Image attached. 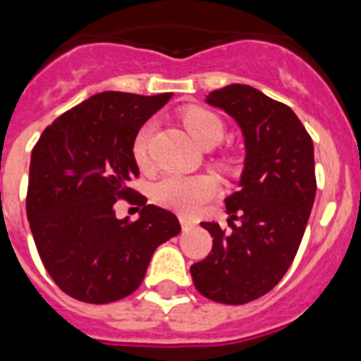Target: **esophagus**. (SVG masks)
I'll return each mask as SVG.
<instances>
[{"label":"esophagus","mask_w":361,"mask_h":361,"mask_svg":"<svg viewBox=\"0 0 361 361\" xmlns=\"http://www.w3.org/2000/svg\"><path fill=\"white\" fill-rule=\"evenodd\" d=\"M180 223H181V228H183V231H191V228H195V225H197L195 221L187 219V217H180Z\"/></svg>","instance_id":"esophagus-1"}]
</instances>
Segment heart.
Listing matches in <instances>:
<instances>
[{
    "label": "heart",
    "mask_w": 361,
    "mask_h": 361,
    "mask_svg": "<svg viewBox=\"0 0 361 361\" xmlns=\"http://www.w3.org/2000/svg\"><path fill=\"white\" fill-rule=\"evenodd\" d=\"M183 123L192 138L206 147L219 144L225 136V125L212 110L191 106L183 112ZM153 135V121H146L136 130L130 142V155L142 172L153 169L149 155V142ZM217 195V183L209 176H164L152 187V200L157 206L181 215L197 214L204 204Z\"/></svg>",
    "instance_id": "1"
}]
</instances>
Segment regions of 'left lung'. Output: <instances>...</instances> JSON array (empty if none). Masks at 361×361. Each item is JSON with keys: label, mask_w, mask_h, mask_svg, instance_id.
Masks as SVG:
<instances>
[{"label": "left lung", "mask_w": 361, "mask_h": 361, "mask_svg": "<svg viewBox=\"0 0 361 361\" xmlns=\"http://www.w3.org/2000/svg\"><path fill=\"white\" fill-rule=\"evenodd\" d=\"M208 103L243 130L245 170L240 191L225 200L231 228L200 223L214 245L191 275L208 300L241 305L268 294L296 257L317 192L313 140L286 104L251 86L231 84Z\"/></svg>", "instance_id": "1"}]
</instances>
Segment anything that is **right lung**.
<instances>
[{"mask_svg":"<svg viewBox=\"0 0 361 361\" xmlns=\"http://www.w3.org/2000/svg\"><path fill=\"white\" fill-rule=\"evenodd\" d=\"M170 93L103 92L42 130L31 152L25 214L48 275L67 296L110 303L140 286L153 251L176 234L172 212L146 204L130 187L138 166L130 142ZM118 200L142 206L118 220Z\"/></svg>","mask_w":361,"mask_h":361,"instance_id":"obj_1","label":"right lung"}]
</instances>
